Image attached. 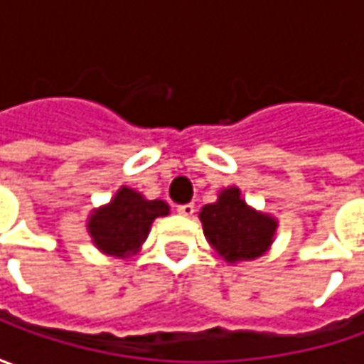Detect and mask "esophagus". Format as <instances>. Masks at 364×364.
Here are the masks:
<instances>
[{"mask_svg":"<svg viewBox=\"0 0 364 364\" xmlns=\"http://www.w3.org/2000/svg\"><path fill=\"white\" fill-rule=\"evenodd\" d=\"M178 215H182V217H192V215H194V204H180V206H178Z\"/></svg>","mask_w":364,"mask_h":364,"instance_id":"34e87169","label":"esophagus"}]
</instances>
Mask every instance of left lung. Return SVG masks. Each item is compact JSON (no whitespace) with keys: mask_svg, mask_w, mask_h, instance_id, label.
<instances>
[{"mask_svg":"<svg viewBox=\"0 0 364 364\" xmlns=\"http://www.w3.org/2000/svg\"><path fill=\"white\" fill-rule=\"evenodd\" d=\"M198 217L204 237L229 263L261 257L273 243L277 229V220L251 208L235 186L223 190L217 203L203 206Z\"/></svg>","mask_w":364,"mask_h":364,"instance_id":"8db88e82","label":"left lung"}]
</instances>
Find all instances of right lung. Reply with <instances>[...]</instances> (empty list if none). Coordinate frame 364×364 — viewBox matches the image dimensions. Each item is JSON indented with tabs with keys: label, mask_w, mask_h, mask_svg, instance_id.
Masks as SVG:
<instances>
[{
	"label": "right lung",
	"mask_w": 364,
	"mask_h": 364,
	"mask_svg": "<svg viewBox=\"0 0 364 364\" xmlns=\"http://www.w3.org/2000/svg\"><path fill=\"white\" fill-rule=\"evenodd\" d=\"M168 213L164 200H146L139 192L121 186L111 203L92 210L87 229L99 251L125 259L139 251L151 223Z\"/></svg>",
	"instance_id": "obj_1"
}]
</instances>
